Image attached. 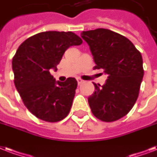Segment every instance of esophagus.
Segmentation results:
<instances>
[{"mask_svg": "<svg viewBox=\"0 0 157 157\" xmlns=\"http://www.w3.org/2000/svg\"><path fill=\"white\" fill-rule=\"evenodd\" d=\"M82 82H83V80H81V78H77V83H78V85H81Z\"/></svg>", "mask_w": 157, "mask_h": 157, "instance_id": "34e87169", "label": "esophagus"}]
</instances>
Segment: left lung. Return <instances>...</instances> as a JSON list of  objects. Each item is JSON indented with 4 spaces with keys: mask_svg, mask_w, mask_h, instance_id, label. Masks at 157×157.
<instances>
[{
    "mask_svg": "<svg viewBox=\"0 0 157 157\" xmlns=\"http://www.w3.org/2000/svg\"><path fill=\"white\" fill-rule=\"evenodd\" d=\"M96 65L108 75L105 85L94 83L95 91L88 98L94 114L104 122L125 116L137 101L144 70L141 52L126 37L107 29L83 31Z\"/></svg>",
    "mask_w": 157,
    "mask_h": 157,
    "instance_id": "left-lung-1",
    "label": "left lung"
}]
</instances>
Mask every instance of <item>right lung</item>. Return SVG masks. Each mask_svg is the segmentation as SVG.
<instances>
[{
    "instance_id": "obj_1",
    "label": "right lung",
    "mask_w": 157,
    "mask_h": 157,
    "mask_svg": "<svg viewBox=\"0 0 157 157\" xmlns=\"http://www.w3.org/2000/svg\"><path fill=\"white\" fill-rule=\"evenodd\" d=\"M81 44L71 31H47L31 36L18 48L12 59L15 86L26 108L39 119L55 123L70 112L77 81L73 77L56 81L50 69L57 71L66 50Z\"/></svg>"
}]
</instances>
